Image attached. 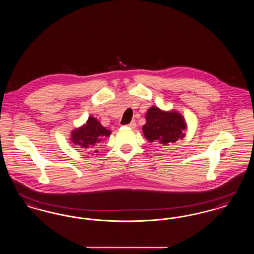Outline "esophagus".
Wrapping results in <instances>:
<instances>
[{
	"label": "esophagus",
	"instance_id": "34e87169",
	"mask_svg": "<svg viewBox=\"0 0 254 254\" xmlns=\"http://www.w3.org/2000/svg\"><path fill=\"white\" fill-rule=\"evenodd\" d=\"M135 126H136V123L135 121H131L128 125H127V127H130V128H134L135 127Z\"/></svg>",
	"mask_w": 254,
	"mask_h": 254
}]
</instances>
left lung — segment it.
<instances>
[{
  "label": "left lung",
  "instance_id": "8db88e82",
  "mask_svg": "<svg viewBox=\"0 0 254 254\" xmlns=\"http://www.w3.org/2000/svg\"><path fill=\"white\" fill-rule=\"evenodd\" d=\"M145 119L143 132L151 143L168 145L185 137L186 122L177 112H166L152 107L147 110Z\"/></svg>",
  "mask_w": 254,
  "mask_h": 254
}]
</instances>
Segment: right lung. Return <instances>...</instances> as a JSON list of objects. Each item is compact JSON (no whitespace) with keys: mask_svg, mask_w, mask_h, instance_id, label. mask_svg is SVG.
Returning a JSON list of instances; mask_svg holds the SVG:
<instances>
[{"mask_svg":"<svg viewBox=\"0 0 254 254\" xmlns=\"http://www.w3.org/2000/svg\"><path fill=\"white\" fill-rule=\"evenodd\" d=\"M109 135L110 131L104 127L97 119L89 117L85 126L73 130L71 141L73 144L81 145L82 147L93 148L96 144H99ZM94 152L98 151L95 150Z\"/></svg>","mask_w":254,"mask_h":254,"instance_id":"right-lung-1","label":"right lung"}]
</instances>
